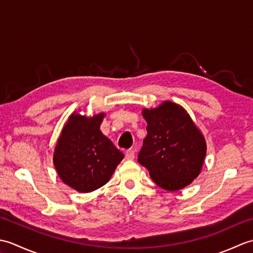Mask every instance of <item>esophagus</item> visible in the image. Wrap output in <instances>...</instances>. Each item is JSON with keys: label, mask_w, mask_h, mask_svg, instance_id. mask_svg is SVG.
<instances>
[{"label": "esophagus", "mask_w": 253, "mask_h": 253, "mask_svg": "<svg viewBox=\"0 0 253 253\" xmlns=\"http://www.w3.org/2000/svg\"><path fill=\"white\" fill-rule=\"evenodd\" d=\"M125 158L127 159V160H133L135 159V151H133V150H127L126 151V153H125Z\"/></svg>", "instance_id": "esophagus-1"}]
</instances>
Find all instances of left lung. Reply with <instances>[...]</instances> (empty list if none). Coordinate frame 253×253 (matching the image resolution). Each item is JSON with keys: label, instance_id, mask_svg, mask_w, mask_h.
<instances>
[{"label": "left lung", "instance_id": "obj_1", "mask_svg": "<svg viewBox=\"0 0 253 253\" xmlns=\"http://www.w3.org/2000/svg\"><path fill=\"white\" fill-rule=\"evenodd\" d=\"M147 132L138 162L153 181L169 191L185 188L200 174L207 154L201 131L185 109L170 101L142 111Z\"/></svg>", "mask_w": 253, "mask_h": 253}]
</instances>
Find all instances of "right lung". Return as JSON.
<instances>
[{"label": "right lung", "instance_id": "add662e5", "mask_svg": "<svg viewBox=\"0 0 253 253\" xmlns=\"http://www.w3.org/2000/svg\"><path fill=\"white\" fill-rule=\"evenodd\" d=\"M104 114H73L63 127L53 155L60 178L79 192L105 185L124 154L100 130Z\"/></svg>", "mask_w": 253, "mask_h": 253}]
</instances>
